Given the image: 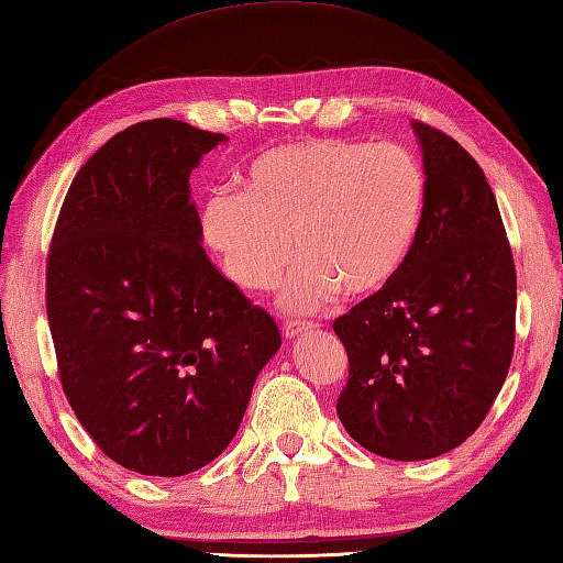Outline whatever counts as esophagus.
I'll return each mask as SVG.
<instances>
[{"label": "esophagus", "mask_w": 563, "mask_h": 563, "mask_svg": "<svg viewBox=\"0 0 563 563\" xmlns=\"http://www.w3.org/2000/svg\"><path fill=\"white\" fill-rule=\"evenodd\" d=\"M313 328H316L313 321H286L284 323V335L291 341V338L301 335V333H309V331H313Z\"/></svg>", "instance_id": "esophagus-1"}]
</instances>
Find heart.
Listing matches in <instances>:
<instances>
[{
    "instance_id": "obj_1",
    "label": "heart",
    "mask_w": 563,
    "mask_h": 563,
    "mask_svg": "<svg viewBox=\"0 0 563 563\" xmlns=\"http://www.w3.org/2000/svg\"><path fill=\"white\" fill-rule=\"evenodd\" d=\"M242 190L220 188L203 206V238L245 291L279 282V303L313 311L338 291L363 299L405 267L427 216L429 181L399 144L284 142L242 168Z\"/></svg>"
}]
</instances>
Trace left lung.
Instances as JSON below:
<instances>
[{"instance_id": "obj_1", "label": "left lung", "mask_w": 563, "mask_h": 563, "mask_svg": "<svg viewBox=\"0 0 563 563\" xmlns=\"http://www.w3.org/2000/svg\"><path fill=\"white\" fill-rule=\"evenodd\" d=\"M411 126L429 181L419 238L397 277L333 323L350 363L338 417L360 446L391 461L461 446L515 350L517 277L493 188L449 134Z\"/></svg>"}]
</instances>
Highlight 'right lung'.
I'll return each mask as SVG.
<instances>
[{"instance_id": "obj_1", "label": "right lung", "mask_w": 563, "mask_h": 563, "mask_svg": "<svg viewBox=\"0 0 563 563\" xmlns=\"http://www.w3.org/2000/svg\"><path fill=\"white\" fill-rule=\"evenodd\" d=\"M225 140L166 117L114 134L73 178L51 240L63 391L100 451L142 475L216 461L282 345L200 245L188 178Z\"/></svg>"}]
</instances>
